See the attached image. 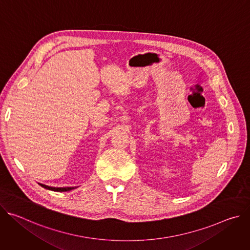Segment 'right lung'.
<instances>
[{"label": "right lung", "instance_id": "right-lung-1", "mask_svg": "<svg viewBox=\"0 0 250 250\" xmlns=\"http://www.w3.org/2000/svg\"><path fill=\"white\" fill-rule=\"evenodd\" d=\"M42 187H43V188H45V189H47V190H50V191H54V192H68V191H71V190H73V189H75V188H77V187H63V188H61V187H50V186H47V185H44V184H41V183H39Z\"/></svg>", "mask_w": 250, "mask_h": 250}]
</instances>
